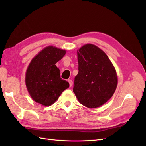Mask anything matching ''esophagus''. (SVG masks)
Masks as SVG:
<instances>
[{
	"label": "esophagus",
	"instance_id": "1",
	"mask_svg": "<svg viewBox=\"0 0 146 146\" xmlns=\"http://www.w3.org/2000/svg\"><path fill=\"white\" fill-rule=\"evenodd\" d=\"M68 82H69V86L71 87V86H72V81L71 80H70V79H69V80H68Z\"/></svg>",
	"mask_w": 146,
	"mask_h": 146
}]
</instances>
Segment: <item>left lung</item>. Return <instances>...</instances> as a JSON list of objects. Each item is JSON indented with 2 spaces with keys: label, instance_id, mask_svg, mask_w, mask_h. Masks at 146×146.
I'll return each mask as SVG.
<instances>
[{
  "label": "left lung",
  "instance_id": "1",
  "mask_svg": "<svg viewBox=\"0 0 146 146\" xmlns=\"http://www.w3.org/2000/svg\"><path fill=\"white\" fill-rule=\"evenodd\" d=\"M78 72L73 91L81 104L99 107L111 98L117 85L115 68L105 53L92 44L77 50Z\"/></svg>",
  "mask_w": 146,
  "mask_h": 146
}]
</instances>
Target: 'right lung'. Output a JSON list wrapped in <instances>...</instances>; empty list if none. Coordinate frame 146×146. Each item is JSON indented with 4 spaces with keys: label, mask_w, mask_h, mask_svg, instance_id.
<instances>
[{
    "label": "right lung",
    "mask_w": 146,
    "mask_h": 146,
    "mask_svg": "<svg viewBox=\"0 0 146 146\" xmlns=\"http://www.w3.org/2000/svg\"><path fill=\"white\" fill-rule=\"evenodd\" d=\"M66 52V50L49 46L30 61L25 73V85L36 102L46 107L50 106L69 88V83L60 78V69L55 65Z\"/></svg>",
    "instance_id": "add662e5"
}]
</instances>
